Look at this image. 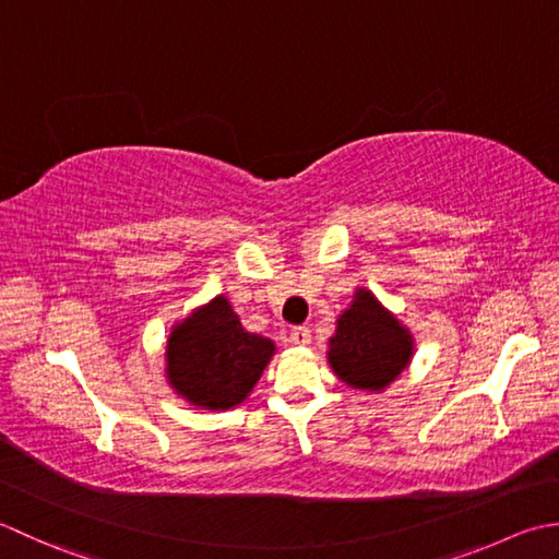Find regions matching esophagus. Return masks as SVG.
I'll return each instance as SVG.
<instances>
[{"label":"esophagus","mask_w":559,"mask_h":559,"mask_svg":"<svg viewBox=\"0 0 559 559\" xmlns=\"http://www.w3.org/2000/svg\"><path fill=\"white\" fill-rule=\"evenodd\" d=\"M289 340L294 345H299V347H306L311 343V330L306 328V325H299V328H294L292 330V335H289Z\"/></svg>","instance_id":"obj_1"}]
</instances>
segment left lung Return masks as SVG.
I'll list each match as a JSON object with an SVG mask.
<instances>
[{"label":"left lung","mask_w":559,"mask_h":559,"mask_svg":"<svg viewBox=\"0 0 559 559\" xmlns=\"http://www.w3.org/2000/svg\"><path fill=\"white\" fill-rule=\"evenodd\" d=\"M335 325V335L328 343V364L352 389L385 391L415 355L409 330L364 287L352 296Z\"/></svg>","instance_id":"1"}]
</instances>
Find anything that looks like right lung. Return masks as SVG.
<instances>
[{"instance_id":"add662e5","label":"right lung","mask_w":559,"mask_h":559,"mask_svg":"<svg viewBox=\"0 0 559 559\" xmlns=\"http://www.w3.org/2000/svg\"><path fill=\"white\" fill-rule=\"evenodd\" d=\"M275 349L270 337L248 333L226 296H214L170 328L166 381L190 405L229 409L250 395Z\"/></svg>"}]
</instances>
